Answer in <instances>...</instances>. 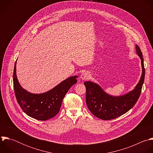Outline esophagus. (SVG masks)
<instances>
[{
  "label": "esophagus",
  "instance_id": "34e87169",
  "mask_svg": "<svg viewBox=\"0 0 153 153\" xmlns=\"http://www.w3.org/2000/svg\"><path fill=\"white\" fill-rule=\"evenodd\" d=\"M90 74L89 72H84L82 73V74L80 76V78L82 80H86V79H88L90 78Z\"/></svg>",
  "mask_w": 153,
  "mask_h": 153
}]
</instances>
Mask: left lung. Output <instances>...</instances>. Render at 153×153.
<instances>
[{"label":"left lung","mask_w":153,"mask_h":153,"mask_svg":"<svg viewBox=\"0 0 153 153\" xmlns=\"http://www.w3.org/2000/svg\"><path fill=\"white\" fill-rule=\"evenodd\" d=\"M137 55L141 59L142 75L139 82L133 90L120 96L108 94L98 84L85 81L87 105L94 115L102 120H111L120 116L129 111L137 101L141 93L145 78V68L142 53L136 45Z\"/></svg>","instance_id":"left-lung-1"}]
</instances>
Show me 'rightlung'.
<instances>
[{
    "label": "right lung",
    "mask_w": 153,
    "mask_h": 153,
    "mask_svg": "<svg viewBox=\"0 0 153 153\" xmlns=\"http://www.w3.org/2000/svg\"><path fill=\"white\" fill-rule=\"evenodd\" d=\"M16 63L13 72L16 97L23 111L29 116L40 120L54 117L59 111L63 100L69 88L77 82V75L68 78L57 85L42 94H32L20 84L16 75Z\"/></svg>",
    "instance_id": "obj_1"
}]
</instances>
